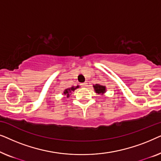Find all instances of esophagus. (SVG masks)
<instances>
[{
  "label": "esophagus",
  "instance_id": "esophagus-1",
  "mask_svg": "<svg viewBox=\"0 0 161 161\" xmlns=\"http://www.w3.org/2000/svg\"><path fill=\"white\" fill-rule=\"evenodd\" d=\"M80 86L82 87H86L87 86H88V83H80Z\"/></svg>",
  "mask_w": 161,
  "mask_h": 161
}]
</instances>
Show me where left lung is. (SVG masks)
<instances>
[{
  "label": "left lung",
  "instance_id": "1",
  "mask_svg": "<svg viewBox=\"0 0 161 161\" xmlns=\"http://www.w3.org/2000/svg\"><path fill=\"white\" fill-rule=\"evenodd\" d=\"M94 91L97 94H103L105 92V87L104 86H101L100 84H96L94 86Z\"/></svg>",
  "mask_w": 161,
  "mask_h": 161
}]
</instances>
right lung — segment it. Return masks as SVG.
Returning <instances> with one entry per match:
<instances>
[{"mask_svg":"<svg viewBox=\"0 0 161 161\" xmlns=\"http://www.w3.org/2000/svg\"><path fill=\"white\" fill-rule=\"evenodd\" d=\"M78 87H79V86H77L76 87H71V88H69V89H66V90H64V94H66L67 97H69V92H71V91H74L75 89H76L77 88H78Z\"/></svg>","mask_w":161,"mask_h":161,"instance_id":"1","label":"right lung"}]
</instances>
